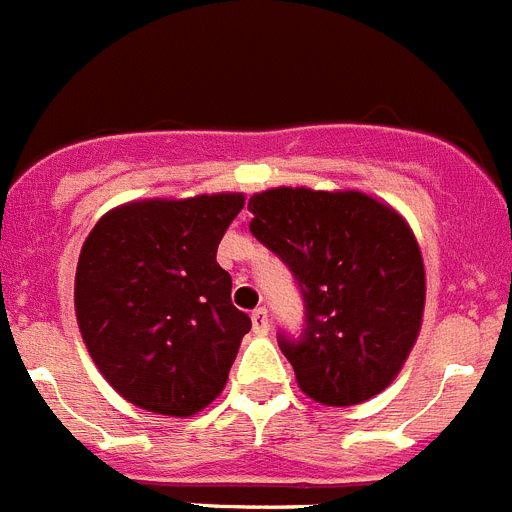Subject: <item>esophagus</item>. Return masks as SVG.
Returning <instances> with one entry per match:
<instances>
[{"label":"esophagus","instance_id":"obj_1","mask_svg":"<svg viewBox=\"0 0 512 512\" xmlns=\"http://www.w3.org/2000/svg\"><path fill=\"white\" fill-rule=\"evenodd\" d=\"M251 323L256 336H266V333H269V312H266V307H256V310H253Z\"/></svg>","mask_w":512,"mask_h":512}]
</instances>
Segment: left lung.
<instances>
[{"mask_svg": "<svg viewBox=\"0 0 512 512\" xmlns=\"http://www.w3.org/2000/svg\"><path fill=\"white\" fill-rule=\"evenodd\" d=\"M251 233L287 264L305 302L279 348L312 400L346 408L397 377L418 338L425 271L413 230L361 192L279 187L253 194Z\"/></svg>", "mask_w": 512, "mask_h": 512, "instance_id": "8db88e82", "label": "left lung"}]
</instances>
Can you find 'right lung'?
Here are the masks:
<instances>
[{
	"instance_id": "1",
	"label": "right lung",
	"mask_w": 512,
	"mask_h": 512,
	"mask_svg": "<svg viewBox=\"0 0 512 512\" xmlns=\"http://www.w3.org/2000/svg\"><path fill=\"white\" fill-rule=\"evenodd\" d=\"M241 210L243 194L130 202L84 241L81 336L104 379L148 413H200L228 382L251 318L230 302L217 246Z\"/></svg>"
}]
</instances>
